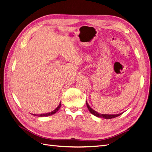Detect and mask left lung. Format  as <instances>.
<instances>
[{"mask_svg":"<svg viewBox=\"0 0 152 152\" xmlns=\"http://www.w3.org/2000/svg\"><path fill=\"white\" fill-rule=\"evenodd\" d=\"M86 104H87V107L88 110H89V112L92 113L94 115L98 117H100V118H105V119H110V118H115L119 115H121L122 113H119V114H116V115H108V114H101L98 113L97 112L94 111V110L92 109L90 107L89 105L87 103V102H86Z\"/></svg>","mask_w":152,"mask_h":152,"instance_id":"obj_1","label":"left lung"}]
</instances>
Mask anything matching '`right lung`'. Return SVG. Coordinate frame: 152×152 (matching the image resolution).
Instances as JSON below:
<instances>
[{
    "mask_svg": "<svg viewBox=\"0 0 152 152\" xmlns=\"http://www.w3.org/2000/svg\"><path fill=\"white\" fill-rule=\"evenodd\" d=\"M61 102H60V103H59V104L58 105V107L56 109L54 110L53 112H50L49 113H44V114H40V115H35V114H32V115H37V116H39V117H47V116L51 115H53V114H54L55 113H56L58 112V110H59V108H60V107H61Z\"/></svg>",
    "mask_w": 152,
    "mask_h": 152,
    "instance_id": "right-lung-1",
    "label": "right lung"
}]
</instances>
